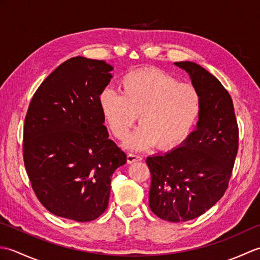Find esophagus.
I'll return each mask as SVG.
<instances>
[{"instance_id": "34e87169", "label": "esophagus", "mask_w": 260, "mask_h": 260, "mask_svg": "<svg viewBox=\"0 0 260 260\" xmlns=\"http://www.w3.org/2000/svg\"><path fill=\"white\" fill-rule=\"evenodd\" d=\"M142 158L143 157L141 155H137V154H133V153L127 154V163H128V164L140 162V161H142Z\"/></svg>"}]
</instances>
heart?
Returning a JSON list of instances; mask_svg holds the SVG:
<instances>
[{"instance_id":"heart-1","label":"heart","mask_w":260,"mask_h":260,"mask_svg":"<svg viewBox=\"0 0 260 260\" xmlns=\"http://www.w3.org/2000/svg\"><path fill=\"white\" fill-rule=\"evenodd\" d=\"M105 120L115 137L129 133L137 115L141 125L124 143L141 151L157 144L171 148L183 143L197 124L202 99L197 88L155 68L133 70L119 81V95L105 90L99 98Z\"/></svg>"}]
</instances>
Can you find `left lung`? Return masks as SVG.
Wrapping results in <instances>:
<instances>
[{"label": "left lung", "mask_w": 260, "mask_h": 260, "mask_svg": "<svg viewBox=\"0 0 260 260\" xmlns=\"http://www.w3.org/2000/svg\"><path fill=\"white\" fill-rule=\"evenodd\" d=\"M190 76L202 99L197 128L179 147L148 156L150 208L170 222L192 220L224 194L238 152L233 99L213 75L191 61L174 62Z\"/></svg>", "instance_id": "8db88e82"}]
</instances>
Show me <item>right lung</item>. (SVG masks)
Masks as SVG:
<instances>
[{"mask_svg": "<svg viewBox=\"0 0 260 260\" xmlns=\"http://www.w3.org/2000/svg\"><path fill=\"white\" fill-rule=\"evenodd\" d=\"M114 68L75 57L38 88L25 116L23 159L32 189L58 217L87 222L108 206L110 180L126 154L108 139L99 98Z\"/></svg>", "mask_w": 260, "mask_h": 260, "instance_id": "1", "label": "right lung"}]
</instances>
